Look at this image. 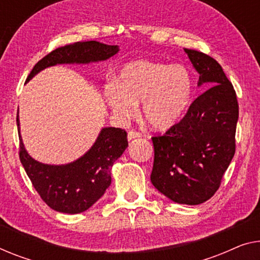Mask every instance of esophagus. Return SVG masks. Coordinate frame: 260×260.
<instances>
[{"label":"esophagus","mask_w":260,"mask_h":260,"mask_svg":"<svg viewBox=\"0 0 260 260\" xmlns=\"http://www.w3.org/2000/svg\"><path fill=\"white\" fill-rule=\"evenodd\" d=\"M142 134L140 132H137V131H129L128 132V135H127V138H128V140H133L135 138H141Z\"/></svg>","instance_id":"1"}]
</instances>
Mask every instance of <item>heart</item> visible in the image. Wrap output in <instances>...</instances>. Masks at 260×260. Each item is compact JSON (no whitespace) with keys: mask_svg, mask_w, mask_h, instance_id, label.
Here are the masks:
<instances>
[{"mask_svg":"<svg viewBox=\"0 0 260 260\" xmlns=\"http://www.w3.org/2000/svg\"><path fill=\"white\" fill-rule=\"evenodd\" d=\"M191 91V75L183 65L138 59L120 70L117 81L105 87L104 98L121 120L134 117L142 102L146 121L165 129L185 111Z\"/></svg>","mask_w":260,"mask_h":260,"instance_id":"heart-1","label":"heart"}]
</instances>
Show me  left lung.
Here are the masks:
<instances>
[{
	"label": "left lung",
	"instance_id": "obj_1",
	"mask_svg": "<svg viewBox=\"0 0 260 260\" xmlns=\"http://www.w3.org/2000/svg\"><path fill=\"white\" fill-rule=\"evenodd\" d=\"M207 91L164 135L153 137L150 181L174 202L197 205L218 190L236 152L238 102L236 91L214 58L184 49Z\"/></svg>",
	"mask_w": 260,
	"mask_h": 260
}]
</instances>
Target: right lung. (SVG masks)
<instances>
[{
	"label": "right lung",
	"mask_w": 260,
	"mask_h": 260,
	"mask_svg": "<svg viewBox=\"0 0 260 260\" xmlns=\"http://www.w3.org/2000/svg\"><path fill=\"white\" fill-rule=\"evenodd\" d=\"M119 51L118 45L96 41L77 42L57 48L38 61L26 78L56 64H85L105 60ZM19 160L41 199L53 210L79 214L92 207L111 184V169L128 146L125 129L106 127L88 152L72 164L50 166L34 160L26 153L19 134Z\"/></svg>",
	"instance_id": "obj_1"
}]
</instances>
